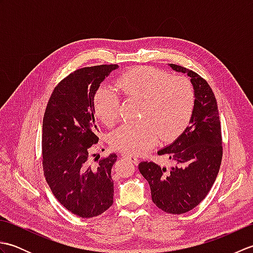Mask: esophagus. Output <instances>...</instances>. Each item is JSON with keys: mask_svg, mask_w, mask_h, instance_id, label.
<instances>
[{"mask_svg": "<svg viewBox=\"0 0 253 253\" xmlns=\"http://www.w3.org/2000/svg\"><path fill=\"white\" fill-rule=\"evenodd\" d=\"M123 158H124V159H127V160H129L130 162H132V163L135 164V165H137V164H138V162H139V160H138L136 157H132V155H129V154H124V155H123Z\"/></svg>", "mask_w": 253, "mask_h": 253, "instance_id": "obj_1", "label": "esophagus"}]
</instances>
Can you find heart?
<instances>
[{"label": "heart", "instance_id": "heart-1", "mask_svg": "<svg viewBox=\"0 0 253 253\" xmlns=\"http://www.w3.org/2000/svg\"><path fill=\"white\" fill-rule=\"evenodd\" d=\"M127 98L142 102L139 124H126L111 135L112 146L130 155L149 151L158 143L178 137L189 125L195 110V92L185 77H169L152 67L124 73L117 82ZM95 115L112 126L121 115V99L114 90L101 85L93 99Z\"/></svg>", "mask_w": 253, "mask_h": 253}]
</instances>
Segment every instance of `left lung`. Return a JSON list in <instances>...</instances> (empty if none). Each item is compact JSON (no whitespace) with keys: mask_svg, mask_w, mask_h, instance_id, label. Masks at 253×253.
Listing matches in <instances>:
<instances>
[{"mask_svg":"<svg viewBox=\"0 0 253 253\" xmlns=\"http://www.w3.org/2000/svg\"><path fill=\"white\" fill-rule=\"evenodd\" d=\"M176 73L190 77L195 110L186 129L160 149L173 165L139 163V170L151 188L152 201L166 213L182 214L195 209L216 179L222 162V132L215 95L209 84L195 72L169 64Z\"/></svg>","mask_w":253,"mask_h":253,"instance_id":"obj_1","label":"left lung"}]
</instances>
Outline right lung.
I'll list each match as a JSON object with an SVG mask.
<instances>
[{
	"mask_svg": "<svg viewBox=\"0 0 253 253\" xmlns=\"http://www.w3.org/2000/svg\"><path fill=\"white\" fill-rule=\"evenodd\" d=\"M117 65L77 69L58 84L47 103L42 124V158L45 179L64 208L76 215L98 216L113 204L111 153L90 164L91 147L99 141L93 99Z\"/></svg>",
	"mask_w": 253,
	"mask_h": 253,
	"instance_id": "obj_1",
	"label": "right lung"
}]
</instances>
